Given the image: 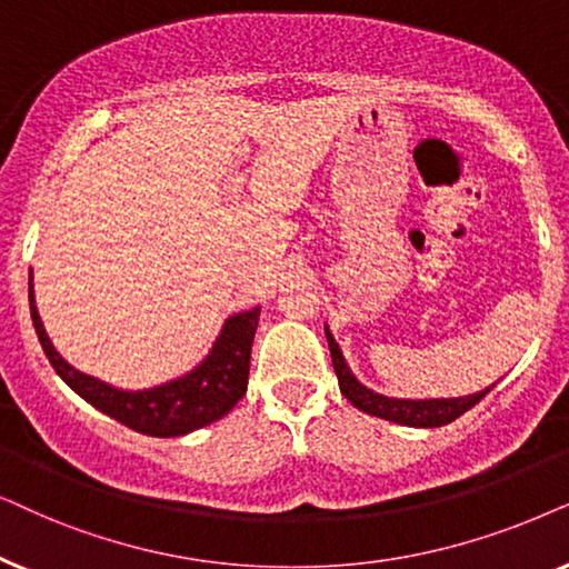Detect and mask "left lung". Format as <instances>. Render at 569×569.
Masks as SVG:
<instances>
[{"label":"left lung","instance_id":"left-lung-1","mask_svg":"<svg viewBox=\"0 0 569 569\" xmlns=\"http://www.w3.org/2000/svg\"><path fill=\"white\" fill-rule=\"evenodd\" d=\"M325 336H328L332 367H336L340 392H343V396L351 400L359 411L377 416V419L406 423V427H423V429L445 427V423L456 421L458 416H463L468 408H473L491 388H495V385H491V388L473 392V396H466V398H435V400H403V398L380 396V392H372L356 380L351 369H348L343 353H340L336 338L330 336L328 328H325Z\"/></svg>","mask_w":569,"mask_h":569}]
</instances>
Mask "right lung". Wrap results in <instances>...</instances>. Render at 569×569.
Returning a JSON list of instances; mask_svg holds the SVG:
<instances>
[{"label":"right lung","instance_id":"obj_1","mask_svg":"<svg viewBox=\"0 0 569 569\" xmlns=\"http://www.w3.org/2000/svg\"><path fill=\"white\" fill-rule=\"evenodd\" d=\"M30 317H33L36 336L41 340L43 353L57 369V375L86 398L90 406L103 411L111 419H117L124 427H130L148 437H181L189 431L208 427L218 419H223L233 406L239 403L247 392L249 382V356H252V340L260 320V307L249 312L233 315L226 320L221 336H218L213 351L208 359L194 367L192 372L179 377V380L158 385L150 390H119L111 388L96 377L82 375L70 367L43 330L41 317H38L33 299V270H30L28 283Z\"/></svg>","mask_w":569,"mask_h":569}]
</instances>
